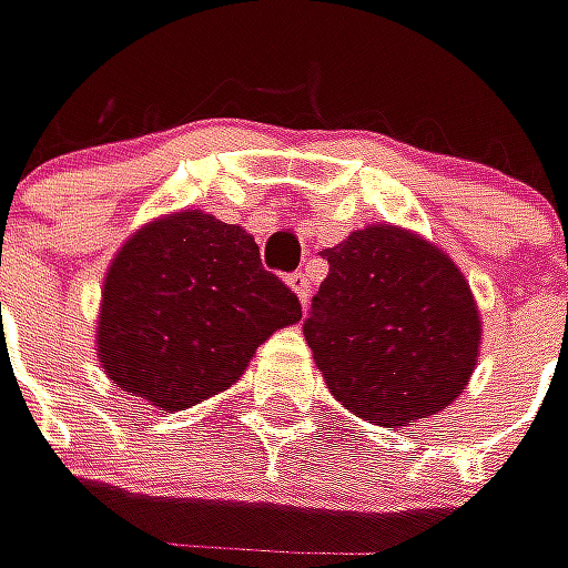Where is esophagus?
<instances>
[{
    "mask_svg": "<svg viewBox=\"0 0 568 568\" xmlns=\"http://www.w3.org/2000/svg\"><path fill=\"white\" fill-rule=\"evenodd\" d=\"M288 285H292V292L298 295V302L308 305V295H312V280H308V273H292V276H288Z\"/></svg>",
    "mask_w": 568,
    "mask_h": 568,
    "instance_id": "34e87169",
    "label": "esophagus"
}]
</instances>
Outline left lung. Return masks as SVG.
<instances>
[{
	"instance_id": "left-lung-1",
	"label": "left lung",
	"mask_w": 568,
	"mask_h": 568,
	"mask_svg": "<svg viewBox=\"0 0 568 568\" xmlns=\"http://www.w3.org/2000/svg\"><path fill=\"white\" fill-rule=\"evenodd\" d=\"M302 331L344 408L383 427L437 415L469 383L483 324L447 253L402 227L353 231Z\"/></svg>"
}]
</instances>
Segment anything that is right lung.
I'll return each mask as SVG.
<instances>
[{
    "mask_svg": "<svg viewBox=\"0 0 568 568\" xmlns=\"http://www.w3.org/2000/svg\"><path fill=\"white\" fill-rule=\"evenodd\" d=\"M302 317L247 231L202 212L141 227L105 276L99 359L118 388L183 412L237 383L253 351Z\"/></svg>",
    "mask_w": 568,
    "mask_h": 568,
    "instance_id": "right-lung-1",
    "label": "right lung"
}]
</instances>
